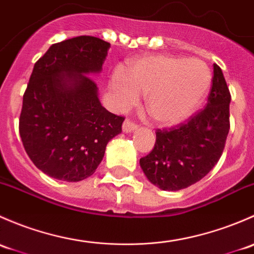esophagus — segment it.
Returning <instances> with one entry per match:
<instances>
[{
  "mask_svg": "<svg viewBox=\"0 0 254 254\" xmlns=\"http://www.w3.org/2000/svg\"><path fill=\"white\" fill-rule=\"evenodd\" d=\"M135 129H137V125L133 124V122L129 121V120H126V121L124 122V125H122V130H124L125 133L133 132V130Z\"/></svg>",
  "mask_w": 254,
  "mask_h": 254,
  "instance_id": "esophagus-1",
  "label": "esophagus"
}]
</instances>
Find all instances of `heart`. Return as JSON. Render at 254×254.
<instances>
[{
  "mask_svg": "<svg viewBox=\"0 0 254 254\" xmlns=\"http://www.w3.org/2000/svg\"><path fill=\"white\" fill-rule=\"evenodd\" d=\"M211 82L208 67L199 60L154 55L134 60L116 70L110 90L119 110L129 108L145 94L148 114L161 126L187 120L202 103Z\"/></svg>",
  "mask_w": 254,
  "mask_h": 254,
  "instance_id": "heart-1",
  "label": "heart"
}]
</instances>
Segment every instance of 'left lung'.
<instances>
[{
    "label": "left lung",
    "mask_w": 254,
    "mask_h": 254,
    "mask_svg": "<svg viewBox=\"0 0 254 254\" xmlns=\"http://www.w3.org/2000/svg\"><path fill=\"white\" fill-rule=\"evenodd\" d=\"M208 104L185 124L156 130L153 150L139 160L143 172L163 190L195 184L216 165L230 129V95L223 70L214 64Z\"/></svg>",
    "instance_id": "obj_1"
}]
</instances>
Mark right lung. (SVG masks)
Returning a JSON list of instances; mask_svg holds the SVG:
<instances>
[{
	"instance_id": "obj_1",
	"label": "right lung",
	"mask_w": 254,
	"mask_h": 254,
	"mask_svg": "<svg viewBox=\"0 0 254 254\" xmlns=\"http://www.w3.org/2000/svg\"><path fill=\"white\" fill-rule=\"evenodd\" d=\"M110 44L77 36L50 46L34 64L23 96L19 134L34 165L56 180L78 182L95 172L125 117L99 100L89 75L103 70Z\"/></svg>"
}]
</instances>
